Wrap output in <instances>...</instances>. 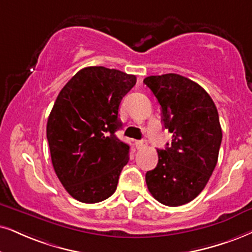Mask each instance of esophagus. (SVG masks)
Masks as SVG:
<instances>
[{
	"mask_svg": "<svg viewBox=\"0 0 252 252\" xmlns=\"http://www.w3.org/2000/svg\"><path fill=\"white\" fill-rule=\"evenodd\" d=\"M146 146V142L145 141H139V142H136V148L138 150H141L143 148H145Z\"/></svg>",
	"mask_w": 252,
	"mask_h": 252,
	"instance_id": "esophagus-1",
	"label": "esophagus"
}]
</instances>
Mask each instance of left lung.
Masks as SVG:
<instances>
[{
  "label": "left lung",
  "instance_id": "left-lung-1",
  "mask_svg": "<svg viewBox=\"0 0 252 252\" xmlns=\"http://www.w3.org/2000/svg\"><path fill=\"white\" fill-rule=\"evenodd\" d=\"M160 104L172 143L157 150L158 164L145 174L152 196L165 206L192 201L208 183L219 158L222 130L209 94L196 82L168 73L144 79Z\"/></svg>",
  "mask_w": 252,
  "mask_h": 252
}]
</instances>
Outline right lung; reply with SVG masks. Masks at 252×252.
Returning a JSON list of instances; mask_svg holds the SVG:
<instances>
[{
  "label": "right lung",
  "mask_w": 252,
  "mask_h": 252,
  "mask_svg": "<svg viewBox=\"0 0 252 252\" xmlns=\"http://www.w3.org/2000/svg\"><path fill=\"white\" fill-rule=\"evenodd\" d=\"M136 76L91 66L63 86L46 126L55 172L78 201L96 203L113 195L130 146L115 132L122 126L119 107Z\"/></svg>",
  "instance_id": "1"
}]
</instances>
